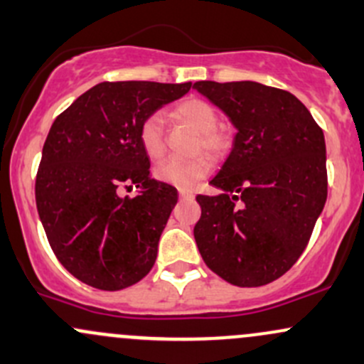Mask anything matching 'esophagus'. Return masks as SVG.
Listing matches in <instances>:
<instances>
[{"instance_id":"34e87169","label":"esophagus","mask_w":364,"mask_h":364,"mask_svg":"<svg viewBox=\"0 0 364 364\" xmlns=\"http://www.w3.org/2000/svg\"><path fill=\"white\" fill-rule=\"evenodd\" d=\"M179 197L181 198H193V193L190 190H179Z\"/></svg>"}]
</instances>
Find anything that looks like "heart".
Instances as JSON below:
<instances>
[{
    "label": "heart",
    "mask_w": 364,
    "mask_h": 364,
    "mask_svg": "<svg viewBox=\"0 0 364 364\" xmlns=\"http://www.w3.org/2000/svg\"><path fill=\"white\" fill-rule=\"evenodd\" d=\"M174 115L178 121L185 122L191 129L200 134L197 150H205L207 154L219 157L230 146V136L226 131L218 129V110L213 103L202 98H188L174 107ZM139 141L143 150L151 159L162 157L166 151V127H164V115L151 114L145 119L139 127ZM213 169V164L203 155L181 161V159H166L155 167V178L159 181L173 185L176 188H190L198 179L205 178Z\"/></svg>",
    "instance_id": "obj_1"
}]
</instances>
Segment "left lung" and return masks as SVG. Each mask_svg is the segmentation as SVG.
Listing matches in <instances>:
<instances>
[{
    "instance_id": "obj_1",
    "label": "left lung",
    "mask_w": 364,
    "mask_h": 364,
    "mask_svg": "<svg viewBox=\"0 0 364 364\" xmlns=\"http://www.w3.org/2000/svg\"><path fill=\"white\" fill-rule=\"evenodd\" d=\"M237 127L233 149L198 195L193 235L205 264L237 287L285 274L304 252L326 202L321 127L289 91L254 81L193 85Z\"/></svg>"
}]
</instances>
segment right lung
I'll return each mask as SVG.
<instances>
[{
	"mask_svg": "<svg viewBox=\"0 0 364 364\" xmlns=\"http://www.w3.org/2000/svg\"><path fill=\"white\" fill-rule=\"evenodd\" d=\"M191 82H100L55 119L36 178V205L63 267L86 285L121 290L149 274L178 190L150 176L146 117ZM134 184V199L118 190Z\"/></svg>",
	"mask_w": 364,
	"mask_h": 364,
	"instance_id": "1",
	"label": "right lung"
}]
</instances>
